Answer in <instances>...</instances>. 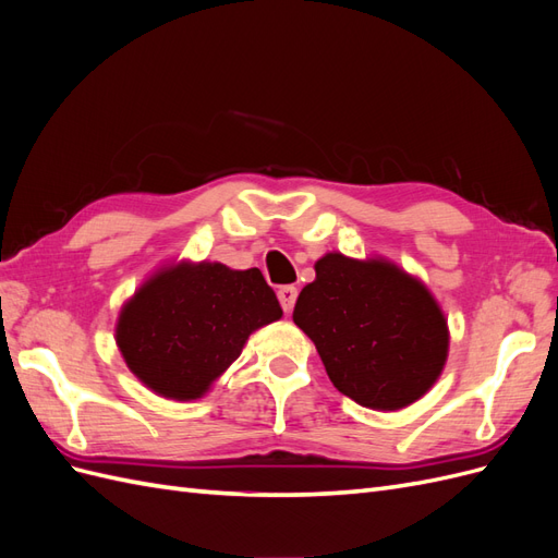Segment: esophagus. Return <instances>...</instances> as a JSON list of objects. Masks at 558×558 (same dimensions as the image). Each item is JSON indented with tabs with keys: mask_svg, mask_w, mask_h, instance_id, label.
Masks as SVG:
<instances>
[{
	"mask_svg": "<svg viewBox=\"0 0 558 558\" xmlns=\"http://www.w3.org/2000/svg\"><path fill=\"white\" fill-rule=\"evenodd\" d=\"M277 298L281 302V310L286 314H291L293 307H295V298H298V289L295 286H281V289L277 291Z\"/></svg>",
	"mask_w": 558,
	"mask_h": 558,
	"instance_id": "34e87169",
	"label": "esophagus"
}]
</instances>
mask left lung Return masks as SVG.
Segmentation results:
<instances>
[{
	"label": "left lung",
	"instance_id": "1",
	"mask_svg": "<svg viewBox=\"0 0 558 558\" xmlns=\"http://www.w3.org/2000/svg\"><path fill=\"white\" fill-rule=\"evenodd\" d=\"M298 295L293 320L316 344L340 393L400 410L424 396L447 361L449 332L421 281L386 260L328 253Z\"/></svg>",
	"mask_w": 558,
	"mask_h": 558
}]
</instances>
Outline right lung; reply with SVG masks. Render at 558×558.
<instances>
[{
  "mask_svg": "<svg viewBox=\"0 0 558 558\" xmlns=\"http://www.w3.org/2000/svg\"><path fill=\"white\" fill-rule=\"evenodd\" d=\"M281 318L258 267L177 265L148 279L118 318L128 367L156 393L195 400L238 361L248 335Z\"/></svg>",
  "mask_w": 558,
  "mask_h": 558,
  "instance_id": "obj_1",
  "label": "right lung"
}]
</instances>
